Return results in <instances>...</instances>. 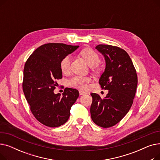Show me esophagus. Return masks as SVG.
I'll return each mask as SVG.
<instances>
[{
  "mask_svg": "<svg viewBox=\"0 0 160 160\" xmlns=\"http://www.w3.org/2000/svg\"><path fill=\"white\" fill-rule=\"evenodd\" d=\"M79 93H80V95H84V94H86V92L83 91H81V90H80V91H79Z\"/></svg>",
  "mask_w": 160,
  "mask_h": 160,
  "instance_id": "obj_1",
  "label": "esophagus"
}]
</instances>
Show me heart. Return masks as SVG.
Returning a JSON list of instances; mask_svg holds the SVG:
<instances>
[{
	"instance_id": "1",
	"label": "heart",
	"mask_w": 160,
	"mask_h": 160,
	"mask_svg": "<svg viewBox=\"0 0 160 160\" xmlns=\"http://www.w3.org/2000/svg\"><path fill=\"white\" fill-rule=\"evenodd\" d=\"M80 54L84 58V60L91 66L92 69L98 71L100 69V65L98 62L100 61V56L98 52L93 48L89 47L83 48L80 51ZM70 65V56H66L62 59L60 63V67L62 72L63 74H67L69 72ZM90 81L91 78L89 77L77 75L69 80V84L70 86L75 88L85 89L87 88V83H88Z\"/></svg>"
}]
</instances>
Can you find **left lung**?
Segmentation results:
<instances>
[{
	"mask_svg": "<svg viewBox=\"0 0 160 160\" xmlns=\"http://www.w3.org/2000/svg\"><path fill=\"white\" fill-rule=\"evenodd\" d=\"M95 48L106 60V69L98 82L108 93L104 98L91 93V116L97 125L109 128L129 112L136 95L138 76L130 57L122 48L110 45H98Z\"/></svg>",
	"mask_w": 160,
	"mask_h": 160,
	"instance_id": "obj_1",
	"label": "left lung"
}]
</instances>
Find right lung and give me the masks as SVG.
<instances>
[{"instance_id": "right-lung-1", "label": "right lung", "mask_w": 160, "mask_h": 160, "mask_svg": "<svg viewBox=\"0 0 160 160\" xmlns=\"http://www.w3.org/2000/svg\"><path fill=\"white\" fill-rule=\"evenodd\" d=\"M79 46L44 44L34 50L25 63L22 89L35 118L48 127H58L69 119L71 106L79 96L77 89L66 88L62 95L54 94L57 80L62 78V59Z\"/></svg>"}]
</instances>
